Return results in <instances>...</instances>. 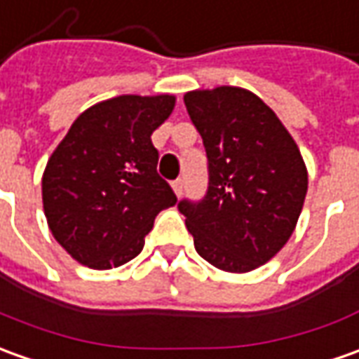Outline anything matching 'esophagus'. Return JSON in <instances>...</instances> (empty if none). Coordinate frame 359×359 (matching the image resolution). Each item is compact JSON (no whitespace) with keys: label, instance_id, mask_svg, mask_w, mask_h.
Masks as SVG:
<instances>
[{"label":"esophagus","instance_id":"obj_1","mask_svg":"<svg viewBox=\"0 0 359 359\" xmlns=\"http://www.w3.org/2000/svg\"><path fill=\"white\" fill-rule=\"evenodd\" d=\"M172 190H175V194H177V196H180V194H182V190H184V180L182 179L172 180Z\"/></svg>","mask_w":359,"mask_h":359}]
</instances>
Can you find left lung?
I'll return each mask as SVG.
<instances>
[{"instance_id": "8db88e82", "label": "left lung", "mask_w": 359, "mask_h": 359, "mask_svg": "<svg viewBox=\"0 0 359 359\" xmlns=\"http://www.w3.org/2000/svg\"><path fill=\"white\" fill-rule=\"evenodd\" d=\"M208 157V190L179 210L200 257L222 271L245 273L289 241L309 175L291 133L262 97L220 86L184 94Z\"/></svg>"}]
</instances>
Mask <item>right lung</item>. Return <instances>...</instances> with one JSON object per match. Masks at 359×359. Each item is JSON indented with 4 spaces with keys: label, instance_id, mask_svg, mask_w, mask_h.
Instances as JSON below:
<instances>
[{
    "label": "right lung",
    "instance_id": "1",
    "mask_svg": "<svg viewBox=\"0 0 359 359\" xmlns=\"http://www.w3.org/2000/svg\"><path fill=\"white\" fill-rule=\"evenodd\" d=\"M175 96H118L88 108L46 163L43 208L55 240L82 265L111 269L141 253L177 196L157 172L151 135Z\"/></svg>",
    "mask_w": 359,
    "mask_h": 359
}]
</instances>
